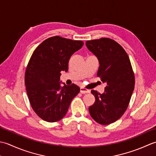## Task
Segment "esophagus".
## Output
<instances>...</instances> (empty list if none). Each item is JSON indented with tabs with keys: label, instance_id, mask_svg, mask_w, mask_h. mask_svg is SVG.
Instances as JSON below:
<instances>
[{
	"label": "esophagus",
	"instance_id": "34e87169",
	"mask_svg": "<svg viewBox=\"0 0 156 156\" xmlns=\"http://www.w3.org/2000/svg\"><path fill=\"white\" fill-rule=\"evenodd\" d=\"M80 92L81 94H86V93H90V91L89 90H87L84 87H81L80 88Z\"/></svg>",
	"mask_w": 156,
	"mask_h": 156
}]
</instances>
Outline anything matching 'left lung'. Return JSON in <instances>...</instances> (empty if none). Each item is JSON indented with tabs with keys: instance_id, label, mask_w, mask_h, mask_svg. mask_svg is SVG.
I'll return each instance as SVG.
<instances>
[{
	"instance_id": "8db88e82",
	"label": "left lung",
	"mask_w": 156,
	"mask_h": 156,
	"mask_svg": "<svg viewBox=\"0 0 156 156\" xmlns=\"http://www.w3.org/2000/svg\"><path fill=\"white\" fill-rule=\"evenodd\" d=\"M85 44L99 60L98 76L106 83L102 94L91 90L96 101L89 112L98 123L109 125L119 120L129 106L135 87L134 73L128 55L114 40L104 37Z\"/></svg>"
}]
</instances>
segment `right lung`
Wrapping results in <instances>:
<instances>
[{"label": "right lung", "instance_id": "add662e5", "mask_svg": "<svg viewBox=\"0 0 156 156\" xmlns=\"http://www.w3.org/2000/svg\"><path fill=\"white\" fill-rule=\"evenodd\" d=\"M83 45L79 40L54 36L38 46L31 55L25 74V84L34 112L49 122L58 121L67 112L80 88L75 84L60 86V72L68 71L73 54Z\"/></svg>", "mask_w": 156, "mask_h": 156}]
</instances>
